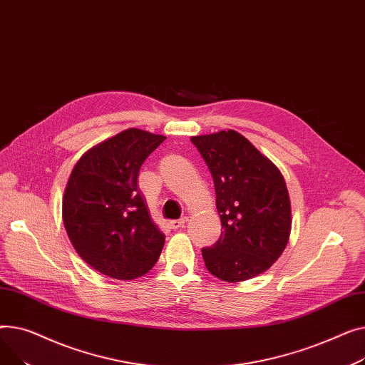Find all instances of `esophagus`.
I'll use <instances>...</instances> for the list:
<instances>
[{
    "instance_id": "1",
    "label": "esophagus",
    "mask_w": 365,
    "mask_h": 365,
    "mask_svg": "<svg viewBox=\"0 0 365 365\" xmlns=\"http://www.w3.org/2000/svg\"><path fill=\"white\" fill-rule=\"evenodd\" d=\"M185 222H187V218L184 217V218H180V220L170 221V222H169V227L173 228V230H180V228H182V227L185 225Z\"/></svg>"
}]
</instances>
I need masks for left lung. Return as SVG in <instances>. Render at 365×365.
<instances>
[{
  "label": "left lung",
  "mask_w": 365,
  "mask_h": 365,
  "mask_svg": "<svg viewBox=\"0 0 365 365\" xmlns=\"http://www.w3.org/2000/svg\"><path fill=\"white\" fill-rule=\"evenodd\" d=\"M191 143L212 174L224 228L215 245L202 249L207 271L228 283L262 274L284 252L292 230L280 169L232 130L191 137Z\"/></svg>",
  "instance_id": "left-lung-1"
}]
</instances>
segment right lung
Listing matches in <instances>:
<instances>
[{"mask_svg":"<svg viewBox=\"0 0 365 365\" xmlns=\"http://www.w3.org/2000/svg\"><path fill=\"white\" fill-rule=\"evenodd\" d=\"M166 137L130 128L76 162L63 196V224L76 253L98 272L133 280L158 262L165 235L137 185L140 168Z\"/></svg>","mask_w":365,"mask_h":365,"instance_id":"obj_1","label":"right lung"}]
</instances>
